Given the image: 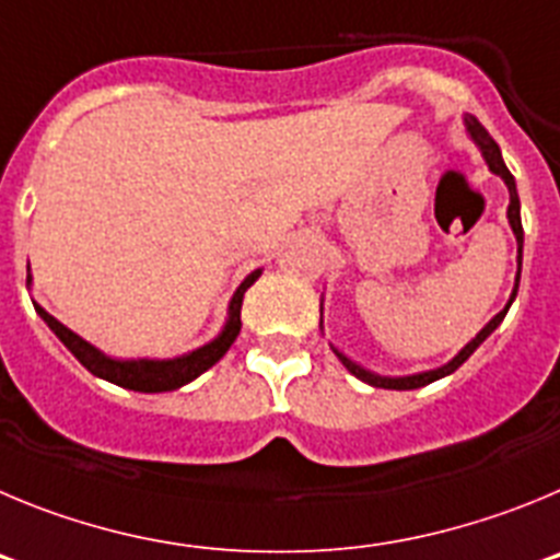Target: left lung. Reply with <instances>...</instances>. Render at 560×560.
<instances>
[{
	"label": "left lung",
	"instance_id": "8db88e82",
	"mask_svg": "<svg viewBox=\"0 0 560 560\" xmlns=\"http://www.w3.org/2000/svg\"><path fill=\"white\" fill-rule=\"evenodd\" d=\"M463 125H466V133L471 136V142H475L477 148H480V153H482V159H486L488 170H491L493 175H500V178L505 180L508 195H511V203H508V223H511L513 236H516V254H518V256H516V265H518V270H516V284H513V292H511V299H508L505 310L497 312V315H493L491 320H488V324L482 326L480 331H477V337H471V340H468L466 346H463V349L457 351V354L452 357L450 362H446V365L432 368V371H421V374H410V376H380V374H374V371H368V368L357 365L354 360H349V357L342 354V351H337L335 346H331V351H335V354H337V360H340L342 365L349 368V374H354L357 380L368 382V385H371V387H385V390H416V387H424V385H430V382L443 380V376L455 374L457 368H460L463 362L468 360V357H471L477 349H480V342L486 340V337L491 335V331L497 329V326H500L502 320H505L508 310H511L513 299H516L518 276H522V245H525V231H522V214H518L516 180H513L511 170H508V167H505V161H502L500 144L493 142L491 133H488V130L482 128L480 122H477V117H471V114H466V117H463ZM320 329H324V304H320Z\"/></svg>",
	"mask_w": 560,
	"mask_h": 560
}]
</instances>
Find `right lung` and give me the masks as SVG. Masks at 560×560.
<instances>
[{"mask_svg": "<svg viewBox=\"0 0 560 560\" xmlns=\"http://www.w3.org/2000/svg\"><path fill=\"white\" fill-rule=\"evenodd\" d=\"M261 276V270H254L250 276H245V281L236 287L234 299L229 304V317H225V326L220 329V335L214 340H209L200 349L189 351V354L173 357V360H117V357H108L92 346L89 340H83L80 335H74L72 329L60 324L58 317L49 315L44 306H38L33 301L35 312L42 315L44 324L55 331L63 346L72 351L74 357L80 360V365L89 368L94 376L105 382H114L119 387H128V390H139V393H164V390H178V387L189 385L192 380H198L203 371H209L225 351L231 349V342L236 340L240 329H243V320H240V310H243V295L250 284ZM27 284H33V276L27 273Z\"/></svg>", "mask_w": 560, "mask_h": 560, "instance_id": "right-lung-1", "label": "right lung"}]
</instances>
